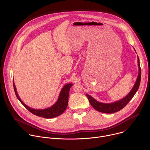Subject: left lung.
Returning a JSON list of instances; mask_svg holds the SVG:
<instances>
[{"mask_svg": "<svg viewBox=\"0 0 150 150\" xmlns=\"http://www.w3.org/2000/svg\"><path fill=\"white\" fill-rule=\"evenodd\" d=\"M135 50V49H134ZM136 52V51H135ZM138 75L137 78L136 82L134 85L133 88L131 90L126 96H125L122 99L112 103H100L97 101L95 98H94L92 96L86 94L87 97H88L90 103L93 107V108L95 109L96 110L104 113H113L117 112L126 105V104L130 101V100L133 98L137 91H138L141 81V68H140V64H139V59L138 56Z\"/></svg>", "mask_w": 150, "mask_h": 150, "instance_id": "obj_1", "label": "left lung"}]
</instances>
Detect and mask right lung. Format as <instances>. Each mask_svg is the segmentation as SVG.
<instances>
[{
  "label": "right lung",
  "mask_w": 150,
  "mask_h": 150,
  "mask_svg": "<svg viewBox=\"0 0 150 150\" xmlns=\"http://www.w3.org/2000/svg\"><path fill=\"white\" fill-rule=\"evenodd\" d=\"M13 88L17 97L19 101L22 103V104L25 107V108L29 110L31 113L40 117H42L46 119H50L57 117L61 114H62L65 110H66L68 104V98H69V93L70 88L72 86V83H67L64 85V87L62 89L58 99L57 101L50 108H47L44 109H33L30 107L26 105L21 99L19 98V96L18 95V93L16 91V88L15 87V85L14 83V81L13 79Z\"/></svg>",
  "instance_id": "obj_1"
}]
</instances>
